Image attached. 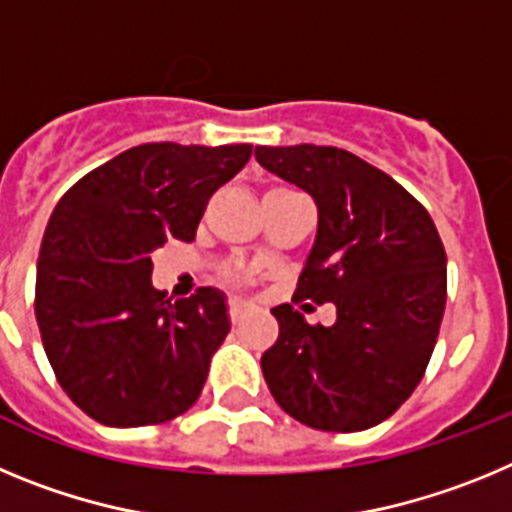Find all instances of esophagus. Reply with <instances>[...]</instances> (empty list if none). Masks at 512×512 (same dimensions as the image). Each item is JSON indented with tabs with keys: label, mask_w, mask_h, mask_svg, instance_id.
Wrapping results in <instances>:
<instances>
[{
	"label": "esophagus",
	"mask_w": 512,
	"mask_h": 512,
	"mask_svg": "<svg viewBox=\"0 0 512 512\" xmlns=\"http://www.w3.org/2000/svg\"><path fill=\"white\" fill-rule=\"evenodd\" d=\"M243 312H246V307H243L241 302H238V300H230V302H228V315H230V323H233V325H238V323H241Z\"/></svg>",
	"instance_id": "esophagus-1"
}]
</instances>
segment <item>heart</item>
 Returning a JSON list of instances; mask_svg holds the SVG:
<instances>
[{
    "label": "heart",
    "instance_id": "obj_1",
    "mask_svg": "<svg viewBox=\"0 0 512 512\" xmlns=\"http://www.w3.org/2000/svg\"><path fill=\"white\" fill-rule=\"evenodd\" d=\"M223 279L230 287H246V284H251L256 279V271L248 269V266H228L223 271Z\"/></svg>",
    "mask_w": 512,
    "mask_h": 512
}]
</instances>
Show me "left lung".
Segmentation results:
<instances>
[{"instance_id": "left-lung-1", "label": "left lung", "mask_w": 512, "mask_h": 512, "mask_svg": "<svg viewBox=\"0 0 512 512\" xmlns=\"http://www.w3.org/2000/svg\"><path fill=\"white\" fill-rule=\"evenodd\" d=\"M256 161L318 205L292 302L336 305L328 328L292 305L271 310L279 338L261 356L266 384L310 428L366 431L413 395L431 361L446 307L441 235L408 189L343 148L256 146Z\"/></svg>"}]
</instances>
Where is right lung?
Instances as JSON below:
<instances>
[{
  "instance_id": "obj_1",
  "label": "right lung",
  "mask_w": 512,
  "mask_h": 512,
  "mask_svg": "<svg viewBox=\"0 0 512 512\" xmlns=\"http://www.w3.org/2000/svg\"><path fill=\"white\" fill-rule=\"evenodd\" d=\"M248 158V143H143L58 200L40 243L35 318L58 384L97 423H166L200 397L230 330L225 295L158 292L151 253L194 241L210 197Z\"/></svg>"
}]
</instances>
